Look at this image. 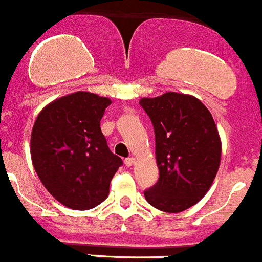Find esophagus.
<instances>
[{
	"label": "esophagus",
	"instance_id": "1",
	"mask_svg": "<svg viewBox=\"0 0 262 262\" xmlns=\"http://www.w3.org/2000/svg\"><path fill=\"white\" fill-rule=\"evenodd\" d=\"M134 163H136V159H134V158L125 159V165H126V167H132V165H133Z\"/></svg>",
	"mask_w": 262,
	"mask_h": 262
}]
</instances>
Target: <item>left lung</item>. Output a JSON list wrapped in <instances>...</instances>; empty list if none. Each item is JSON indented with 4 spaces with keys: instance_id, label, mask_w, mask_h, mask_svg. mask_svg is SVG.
I'll return each instance as SVG.
<instances>
[{
    "instance_id": "obj_1",
    "label": "left lung",
    "mask_w": 262,
    "mask_h": 262,
    "mask_svg": "<svg viewBox=\"0 0 262 262\" xmlns=\"http://www.w3.org/2000/svg\"><path fill=\"white\" fill-rule=\"evenodd\" d=\"M155 130L158 182L145 191L152 207L178 213L209 190L221 161V139L208 108L189 94L168 92L139 101Z\"/></svg>"
}]
</instances>
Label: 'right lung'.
<instances>
[{"label": "right lung", "instance_id": "right-lung-1", "mask_svg": "<svg viewBox=\"0 0 262 262\" xmlns=\"http://www.w3.org/2000/svg\"><path fill=\"white\" fill-rule=\"evenodd\" d=\"M111 99L89 92L58 98L38 114L32 129L31 158L49 192L64 207L86 211L101 204L123 160L101 130Z\"/></svg>", "mask_w": 262, "mask_h": 262}]
</instances>
